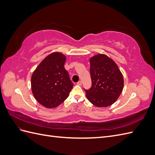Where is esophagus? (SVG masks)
<instances>
[{
	"instance_id": "esophagus-1",
	"label": "esophagus",
	"mask_w": 155,
	"mask_h": 155,
	"mask_svg": "<svg viewBox=\"0 0 155 155\" xmlns=\"http://www.w3.org/2000/svg\"><path fill=\"white\" fill-rule=\"evenodd\" d=\"M77 85H79V86L81 85H82V82H81V81H79L77 83Z\"/></svg>"
}]
</instances>
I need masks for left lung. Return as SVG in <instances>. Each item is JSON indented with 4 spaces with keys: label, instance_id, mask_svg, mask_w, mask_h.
I'll use <instances>...</instances> for the list:
<instances>
[{
    "label": "left lung",
    "instance_id": "8db88e82",
    "mask_svg": "<svg viewBox=\"0 0 155 155\" xmlns=\"http://www.w3.org/2000/svg\"><path fill=\"white\" fill-rule=\"evenodd\" d=\"M92 87L85 90L91 104L98 107L112 105L124 88V77L118 65L105 54H97L90 58Z\"/></svg>",
    "mask_w": 155,
    "mask_h": 155
}]
</instances>
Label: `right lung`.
<instances>
[{
  "mask_svg": "<svg viewBox=\"0 0 155 155\" xmlns=\"http://www.w3.org/2000/svg\"><path fill=\"white\" fill-rule=\"evenodd\" d=\"M66 56L58 51L42 61L32 74L31 88L35 100L43 107L52 109L67 99L73 88L64 64Z\"/></svg>",
  "mask_w": 155,
  "mask_h": 155,
  "instance_id": "obj_1",
  "label": "right lung"
}]
</instances>
